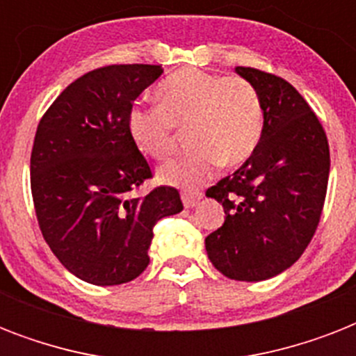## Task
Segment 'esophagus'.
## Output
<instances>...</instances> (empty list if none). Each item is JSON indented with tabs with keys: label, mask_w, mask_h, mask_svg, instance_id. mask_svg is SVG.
Here are the masks:
<instances>
[{
	"label": "esophagus",
	"mask_w": 356,
	"mask_h": 356,
	"mask_svg": "<svg viewBox=\"0 0 356 356\" xmlns=\"http://www.w3.org/2000/svg\"><path fill=\"white\" fill-rule=\"evenodd\" d=\"M201 197H203V194H200V192H192V190H184L183 195H181L184 209H194V207L201 201Z\"/></svg>",
	"instance_id": "obj_1"
}]
</instances>
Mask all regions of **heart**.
Segmentation results:
<instances>
[{"mask_svg":"<svg viewBox=\"0 0 356 356\" xmlns=\"http://www.w3.org/2000/svg\"><path fill=\"white\" fill-rule=\"evenodd\" d=\"M159 108L133 107L129 136L142 155L162 161L186 131L188 153L159 170L162 183L194 188L214 175L220 164L240 166L253 155L264 129V107L253 83L243 77L183 68L155 88Z\"/></svg>","mask_w":356,"mask_h":356,"instance_id":"heart-1","label":"heart"}]
</instances>
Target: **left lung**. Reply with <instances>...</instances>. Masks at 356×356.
<instances>
[{
  "mask_svg": "<svg viewBox=\"0 0 356 356\" xmlns=\"http://www.w3.org/2000/svg\"><path fill=\"white\" fill-rule=\"evenodd\" d=\"M234 72L257 86L264 129L253 155L207 190L222 203L225 222L205 248L223 275L254 282L288 270L312 240L331 156L320 120L288 81L243 66Z\"/></svg>",
  "mask_w": 356,
  "mask_h": 356,
  "instance_id": "8db88e82",
  "label": "left lung"
}]
</instances>
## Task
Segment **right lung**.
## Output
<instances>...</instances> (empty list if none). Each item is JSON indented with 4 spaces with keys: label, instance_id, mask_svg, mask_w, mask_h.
Instances as JSON below:
<instances>
[{
    "label": "right lung",
    "instance_id": "obj_1",
    "mask_svg": "<svg viewBox=\"0 0 356 356\" xmlns=\"http://www.w3.org/2000/svg\"><path fill=\"white\" fill-rule=\"evenodd\" d=\"M155 64H114L63 90L38 123L31 192L44 240L60 264L96 286L136 279L149 264L153 227L183 211L159 186L129 197L151 170L127 131L134 99L162 75Z\"/></svg>",
    "mask_w": 356,
    "mask_h": 356
}]
</instances>
